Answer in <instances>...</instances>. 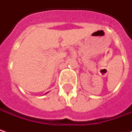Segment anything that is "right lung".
Masks as SVG:
<instances>
[{
	"label": "right lung",
	"mask_w": 132,
	"mask_h": 132,
	"mask_svg": "<svg viewBox=\"0 0 132 132\" xmlns=\"http://www.w3.org/2000/svg\"><path fill=\"white\" fill-rule=\"evenodd\" d=\"M47 93H48V92H47Z\"/></svg>",
	"instance_id": "obj_1"
}]
</instances>
